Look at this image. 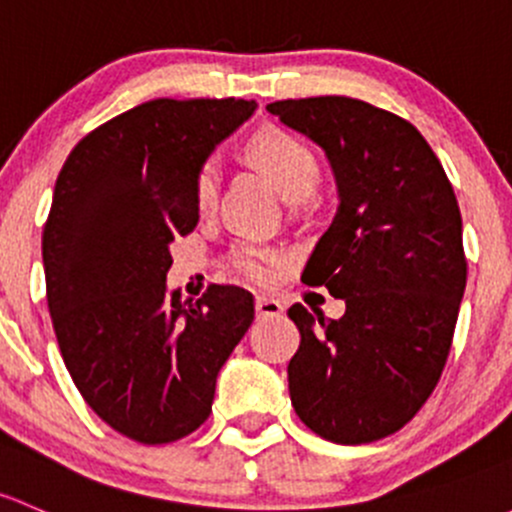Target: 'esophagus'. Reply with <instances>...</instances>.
<instances>
[{"label": "esophagus", "instance_id": "1", "mask_svg": "<svg viewBox=\"0 0 512 512\" xmlns=\"http://www.w3.org/2000/svg\"><path fill=\"white\" fill-rule=\"evenodd\" d=\"M255 309H257V316H262V319H272V316L282 314L284 306H282V301H279V299L267 297V294H257Z\"/></svg>", "mask_w": 512, "mask_h": 512}]
</instances>
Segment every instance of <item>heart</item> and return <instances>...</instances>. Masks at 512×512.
Here are the masks:
<instances>
[{
    "instance_id": "b5f03b06",
    "label": "heart",
    "mask_w": 512,
    "mask_h": 512,
    "mask_svg": "<svg viewBox=\"0 0 512 512\" xmlns=\"http://www.w3.org/2000/svg\"><path fill=\"white\" fill-rule=\"evenodd\" d=\"M247 154L250 159L265 171L277 186L279 196L287 203H304L319 188V164L316 157L299 142V139L289 137V134L277 132H260L252 137L247 144ZM220 174L218 166L206 164L198 171L196 179V201L201 211H211L215 198H218ZM279 257L270 250H260V247H240L233 252V267L242 277L252 279V282H265L270 279L272 267L277 265Z\"/></svg>"
}]
</instances>
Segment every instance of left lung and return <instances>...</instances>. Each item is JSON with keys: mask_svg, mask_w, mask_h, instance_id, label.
I'll return each instance as SVG.
<instances>
[{"mask_svg": "<svg viewBox=\"0 0 512 512\" xmlns=\"http://www.w3.org/2000/svg\"><path fill=\"white\" fill-rule=\"evenodd\" d=\"M267 112L326 154L338 191L301 279L346 301V314L289 309L301 333L292 405L333 444L378 441L419 412L449 355L466 289L454 188L427 139L368 102L326 95Z\"/></svg>", "mask_w": 512, "mask_h": 512, "instance_id": "8db88e82", "label": "left lung"}]
</instances>
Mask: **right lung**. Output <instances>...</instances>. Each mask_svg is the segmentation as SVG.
<instances>
[{"label": "right lung", "mask_w": 512, "mask_h": 512, "mask_svg": "<svg viewBox=\"0 0 512 512\" xmlns=\"http://www.w3.org/2000/svg\"><path fill=\"white\" fill-rule=\"evenodd\" d=\"M255 100H149L80 139L43 228L46 299L63 363L93 412L139 444L211 414L215 378L255 319L252 294L169 292L171 242L198 223L196 179Z\"/></svg>", "instance_id": "add662e5"}]
</instances>
